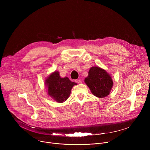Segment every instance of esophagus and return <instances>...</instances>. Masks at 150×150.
Masks as SVG:
<instances>
[{
    "label": "esophagus",
    "mask_w": 150,
    "mask_h": 150,
    "mask_svg": "<svg viewBox=\"0 0 150 150\" xmlns=\"http://www.w3.org/2000/svg\"><path fill=\"white\" fill-rule=\"evenodd\" d=\"M75 82H77V83H82V81L80 80V79H76V80H75Z\"/></svg>",
    "instance_id": "1"
}]
</instances>
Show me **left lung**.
<instances>
[{"instance_id":"8db88e82","label":"left lung","mask_w":150,"mask_h":150,"mask_svg":"<svg viewBox=\"0 0 150 150\" xmlns=\"http://www.w3.org/2000/svg\"><path fill=\"white\" fill-rule=\"evenodd\" d=\"M85 82L95 96L103 98L108 96L113 87V80L109 74L99 67H92Z\"/></svg>"}]
</instances>
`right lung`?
Masks as SVG:
<instances>
[{
    "mask_svg": "<svg viewBox=\"0 0 150 150\" xmlns=\"http://www.w3.org/2000/svg\"><path fill=\"white\" fill-rule=\"evenodd\" d=\"M48 88V94L54 100L63 103L69 97L71 89L75 82H72L67 77L61 78L57 71L52 74L46 80Z\"/></svg>",
    "mask_w": 150,
    "mask_h": 150,
    "instance_id": "obj_1",
    "label": "right lung"
}]
</instances>
